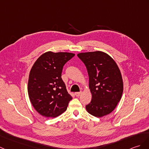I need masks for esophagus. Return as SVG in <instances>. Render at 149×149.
I'll return each mask as SVG.
<instances>
[{
  "mask_svg": "<svg viewBox=\"0 0 149 149\" xmlns=\"http://www.w3.org/2000/svg\"><path fill=\"white\" fill-rule=\"evenodd\" d=\"M81 93H82L81 91H80V92H76V93H75V95L76 96H79L81 95Z\"/></svg>",
  "mask_w": 149,
  "mask_h": 149,
  "instance_id": "obj_1",
  "label": "esophagus"
}]
</instances>
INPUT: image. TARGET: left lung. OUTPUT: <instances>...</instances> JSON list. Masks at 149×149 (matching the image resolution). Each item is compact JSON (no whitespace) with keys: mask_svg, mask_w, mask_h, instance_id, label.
Masks as SVG:
<instances>
[{"mask_svg":"<svg viewBox=\"0 0 149 149\" xmlns=\"http://www.w3.org/2000/svg\"><path fill=\"white\" fill-rule=\"evenodd\" d=\"M77 56L87 68L92 94L86 110L98 117L111 113L123 92V81L118 66L109 55L102 51L81 53Z\"/></svg>","mask_w":149,"mask_h":149,"instance_id":"8db88e82","label":"left lung"}]
</instances>
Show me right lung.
Returning <instances> with one entry per match:
<instances>
[{
  "instance_id": "right-lung-1",
  "label": "right lung",
  "mask_w": 149,
  "mask_h": 149,
  "mask_svg": "<svg viewBox=\"0 0 149 149\" xmlns=\"http://www.w3.org/2000/svg\"><path fill=\"white\" fill-rule=\"evenodd\" d=\"M75 54L48 51L37 59L31 69L28 93L37 112L46 117H55L63 113L72 99L61 79L65 64Z\"/></svg>"
}]
</instances>
